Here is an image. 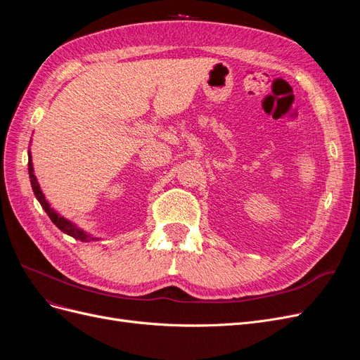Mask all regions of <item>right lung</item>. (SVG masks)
Returning <instances> with one entry per match:
<instances>
[{
    "mask_svg": "<svg viewBox=\"0 0 360 360\" xmlns=\"http://www.w3.org/2000/svg\"><path fill=\"white\" fill-rule=\"evenodd\" d=\"M28 174H30L31 188H32V192H34V195H36L37 201L43 207V210L48 213V216L51 217V221L56 224L64 234H68V236L76 238V240H81V242H97V240H101V237H94L93 234L86 233L85 230H82V228H79L75 222L66 219V217L61 216L60 213H57L56 210H53V207H51V204L45 198V195H43V192L40 189V184H39L36 176H34V168H32V159H31V150H28Z\"/></svg>",
    "mask_w": 360,
    "mask_h": 360,
    "instance_id": "add662e5",
    "label": "right lung"
}]
</instances>
